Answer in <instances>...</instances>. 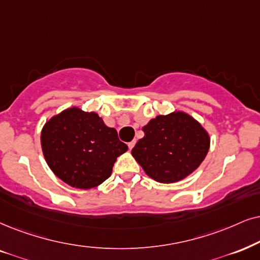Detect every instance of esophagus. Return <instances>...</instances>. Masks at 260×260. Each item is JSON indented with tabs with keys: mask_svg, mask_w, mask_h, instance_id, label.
I'll return each mask as SVG.
<instances>
[{
	"mask_svg": "<svg viewBox=\"0 0 260 260\" xmlns=\"http://www.w3.org/2000/svg\"><path fill=\"white\" fill-rule=\"evenodd\" d=\"M134 145H136V140H132L131 143H128V147H129V150H132Z\"/></svg>",
	"mask_w": 260,
	"mask_h": 260,
	"instance_id": "1",
	"label": "esophagus"
}]
</instances>
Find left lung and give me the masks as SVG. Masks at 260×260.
Returning a JSON list of instances; mask_svg holds the SVG:
<instances>
[{
	"instance_id": "8db88e82",
	"label": "left lung",
	"mask_w": 260,
	"mask_h": 260,
	"mask_svg": "<svg viewBox=\"0 0 260 260\" xmlns=\"http://www.w3.org/2000/svg\"><path fill=\"white\" fill-rule=\"evenodd\" d=\"M143 131L145 136L133 147L132 156L157 182L174 183L186 179L209 152L208 131L185 111L158 115Z\"/></svg>"
}]
</instances>
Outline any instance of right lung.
Returning a JSON list of instances; mask_svg holds the SVG:
<instances>
[{"label": "right lung", "mask_w": 260, "mask_h": 260, "mask_svg": "<svg viewBox=\"0 0 260 260\" xmlns=\"http://www.w3.org/2000/svg\"><path fill=\"white\" fill-rule=\"evenodd\" d=\"M41 145L49 168L72 187L90 189L111 175L114 163L128 146L115 128L94 111L71 107L50 117L42 128Z\"/></svg>", "instance_id": "right-lung-1"}]
</instances>
